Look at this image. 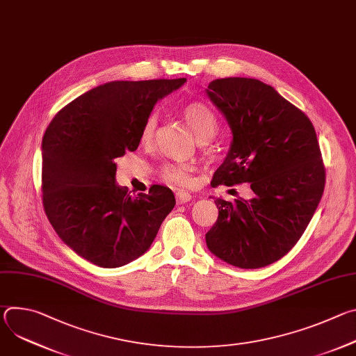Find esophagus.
Returning a JSON list of instances; mask_svg holds the SVG:
<instances>
[{
  "mask_svg": "<svg viewBox=\"0 0 356 356\" xmlns=\"http://www.w3.org/2000/svg\"><path fill=\"white\" fill-rule=\"evenodd\" d=\"M176 202L177 204H184V202H188L191 200V194L186 191H176Z\"/></svg>",
  "mask_w": 356,
  "mask_h": 356,
  "instance_id": "1",
  "label": "esophagus"
}]
</instances>
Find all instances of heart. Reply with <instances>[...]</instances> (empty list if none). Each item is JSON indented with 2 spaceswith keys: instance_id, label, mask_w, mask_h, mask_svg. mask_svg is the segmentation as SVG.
<instances>
[{
  "instance_id": "heart-1",
  "label": "heart",
  "mask_w": 356,
  "mask_h": 356,
  "mask_svg": "<svg viewBox=\"0 0 356 356\" xmlns=\"http://www.w3.org/2000/svg\"><path fill=\"white\" fill-rule=\"evenodd\" d=\"M181 115L187 121V124L191 127L194 134L201 139H210L218 128L217 118L214 113L204 104L197 103V101H193V103H187L181 107L180 110ZM156 131V117L150 115L143 124L142 132H140V140L142 143H149L152 139H154ZM161 176L163 177L165 181L179 186V187H187L193 183V168L187 163H166L161 169Z\"/></svg>"
}]
</instances>
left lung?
<instances>
[{
    "label": "left lung",
    "instance_id": "obj_1",
    "mask_svg": "<svg viewBox=\"0 0 356 356\" xmlns=\"http://www.w3.org/2000/svg\"><path fill=\"white\" fill-rule=\"evenodd\" d=\"M209 97L234 139L211 184L249 183L255 197L216 200L209 249L242 269L268 266L297 243L325 186V166L310 118L273 87L246 77L210 83Z\"/></svg>",
    "mask_w": 356,
    "mask_h": 356
}]
</instances>
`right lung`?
I'll list each match as a JSON object with an SVG mask.
<instances>
[{
	"label": "right lung",
	"instance_id": "obj_1",
	"mask_svg": "<svg viewBox=\"0 0 356 356\" xmlns=\"http://www.w3.org/2000/svg\"><path fill=\"white\" fill-rule=\"evenodd\" d=\"M186 79L111 81L65 106L42 139L44 213L79 257L99 268H118L154 242L176 201L154 184L132 194L115 184V159L138 149L156 101Z\"/></svg>",
	"mask_w": 356,
	"mask_h": 356
}]
</instances>
